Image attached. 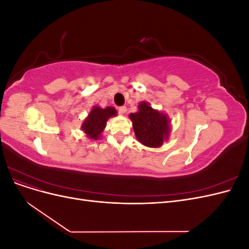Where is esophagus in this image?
Returning a JSON list of instances; mask_svg holds the SVG:
<instances>
[{
	"label": "esophagus",
	"mask_w": 249,
	"mask_h": 249,
	"mask_svg": "<svg viewBox=\"0 0 249 249\" xmlns=\"http://www.w3.org/2000/svg\"><path fill=\"white\" fill-rule=\"evenodd\" d=\"M118 112L120 113V114H124V113L126 112V108L124 106H120V107H118Z\"/></svg>",
	"instance_id": "1"
}]
</instances>
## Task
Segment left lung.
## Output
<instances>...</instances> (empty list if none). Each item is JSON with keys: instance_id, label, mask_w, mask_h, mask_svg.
<instances>
[{"instance_id": "1", "label": "left lung", "mask_w": 249, "mask_h": 249, "mask_svg": "<svg viewBox=\"0 0 249 249\" xmlns=\"http://www.w3.org/2000/svg\"><path fill=\"white\" fill-rule=\"evenodd\" d=\"M138 107V112L130 114L138 141L148 147L161 146L169 134L167 116L154 110L145 102H142Z\"/></svg>"}]
</instances>
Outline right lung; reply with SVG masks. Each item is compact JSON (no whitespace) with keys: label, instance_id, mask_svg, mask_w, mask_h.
I'll return each mask as SVG.
<instances>
[{"label":"right lung","instance_id":"right-lung-1","mask_svg":"<svg viewBox=\"0 0 249 249\" xmlns=\"http://www.w3.org/2000/svg\"><path fill=\"white\" fill-rule=\"evenodd\" d=\"M116 115V110L112 107H107L105 109L94 107L91 112L89 113L88 117L85 119L84 124L82 125V129L87 136L91 139L97 140L100 138V134L106 126L107 120L111 116Z\"/></svg>","mask_w":249,"mask_h":249}]
</instances>
